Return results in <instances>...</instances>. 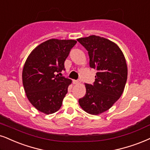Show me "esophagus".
Segmentation results:
<instances>
[{"label": "esophagus", "mask_w": 150, "mask_h": 150, "mask_svg": "<svg viewBox=\"0 0 150 150\" xmlns=\"http://www.w3.org/2000/svg\"><path fill=\"white\" fill-rule=\"evenodd\" d=\"M81 83L80 80H74L73 81V83L74 84H79Z\"/></svg>", "instance_id": "esophagus-1"}]
</instances>
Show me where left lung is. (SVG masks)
<instances>
[{"instance_id": "left-lung-1", "label": "left lung", "mask_w": 150, "mask_h": 150, "mask_svg": "<svg viewBox=\"0 0 150 150\" xmlns=\"http://www.w3.org/2000/svg\"><path fill=\"white\" fill-rule=\"evenodd\" d=\"M77 40L88 51L90 67L97 70L94 85L85 83L86 95L79 103L84 111L97 115L122 95L128 73L126 59L117 44L106 38L90 35Z\"/></svg>"}]
</instances>
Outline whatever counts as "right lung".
Segmentation results:
<instances>
[{
  "label": "right lung",
  "mask_w": 150,
  "mask_h": 150,
  "mask_svg": "<svg viewBox=\"0 0 150 150\" xmlns=\"http://www.w3.org/2000/svg\"><path fill=\"white\" fill-rule=\"evenodd\" d=\"M73 40L51 39L31 51L24 64L22 81L31 104L46 115L60 108L71 79L59 76L70 50L76 44Z\"/></svg>",
  "instance_id": "1"
}]
</instances>
